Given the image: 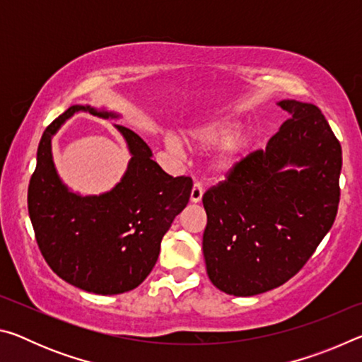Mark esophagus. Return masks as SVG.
<instances>
[{"label": "esophagus", "instance_id": "obj_1", "mask_svg": "<svg viewBox=\"0 0 362 362\" xmlns=\"http://www.w3.org/2000/svg\"><path fill=\"white\" fill-rule=\"evenodd\" d=\"M203 193H204L203 183H201V182H194V183H193V188H192V196H189V199H192V203H199L201 198H203Z\"/></svg>", "mask_w": 362, "mask_h": 362}]
</instances>
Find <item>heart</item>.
<instances>
[{"instance_id":"1","label":"heart","mask_w":362,"mask_h":362,"mask_svg":"<svg viewBox=\"0 0 362 362\" xmlns=\"http://www.w3.org/2000/svg\"><path fill=\"white\" fill-rule=\"evenodd\" d=\"M241 121L233 116L214 119L199 124L185 134V140L189 146L198 150H211L220 146L217 155L214 156L211 166L212 173L218 179H225L235 170L246 158L250 144V137L246 132H240ZM166 145L170 151L180 153V144L174 137L166 139Z\"/></svg>"}]
</instances>
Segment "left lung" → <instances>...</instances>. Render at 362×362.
Wrapping results in <instances>:
<instances>
[{
	"mask_svg": "<svg viewBox=\"0 0 362 362\" xmlns=\"http://www.w3.org/2000/svg\"><path fill=\"white\" fill-rule=\"evenodd\" d=\"M289 113L265 150L243 159L203 204L207 276L250 297L297 274L332 228L340 199L341 146L313 103L281 100Z\"/></svg>",
	"mask_w": 362,
	"mask_h": 362,
	"instance_id": "1",
	"label": "left lung"
}]
</instances>
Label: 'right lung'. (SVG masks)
<instances>
[{
    "mask_svg": "<svg viewBox=\"0 0 362 362\" xmlns=\"http://www.w3.org/2000/svg\"><path fill=\"white\" fill-rule=\"evenodd\" d=\"M78 112L119 118L107 110L73 105L46 127L28 185V214L41 254L59 278L86 292L115 296L136 289L148 276L163 236L188 204L193 182L164 173L136 132L115 124L131 153L122 179L99 196L70 192L54 166L51 140Z\"/></svg>",
    "mask_w": 362,
    "mask_h": 362,
    "instance_id": "right-lung-1",
    "label": "right lung"
}]
</instances>
